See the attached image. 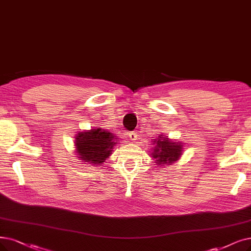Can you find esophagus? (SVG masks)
<instances>
[{"label": "esophagus", "mask_w": 251, "mask_h": 251, "mask_svg": "<svg viewBox=\"0 0 251 251\" xmlns=\"http://www.w3.org/2000/svg\"><path fill=\"white\" fill-rule=\"evenodd\" d=\"M128 139L131 140V141H135V140H137V134L135 132H132V133H128Z\"/></svg>", "instance_id": "esophagus-1"}]
</instances>
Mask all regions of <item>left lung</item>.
Segmentation results:
<instances>
[{"instance_id": "8db88e82", "label": "left lung", "mask_w": 251, "mask_h": 251, "mask_svg": "<svg viewBox=\"0 0 251 251\" xmlns=\"http://www.w3.org/2000/svg\"><path fill=\"white\" fill-rule=\"evenodd\" d=\"M152 149L150 156L154 158V162L158 168L172 165L181 157L183 153V143L176 140L170 139L163 134L158 135L152 140Z\"/></svg>"}]
</instances>
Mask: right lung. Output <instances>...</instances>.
Instances as JSON below:
<instances>
[{"label": "right lung", "instance_id": "right-lung-1", "mask_svg": "<svg viewBox=\"0 0 251 251\" xmlns=\"http://www.w3.org/2000/svg\"><path fill=\"white\" fill-rule=\"evenodd\" d=\"M118 138L101 127H94L79 132L74 141L76 157L79 160L89 164V166H100L104 164L106 158L112 154Z\"/></svg>", "mask_w": 251, "mask_h": 251}]
</instances>
